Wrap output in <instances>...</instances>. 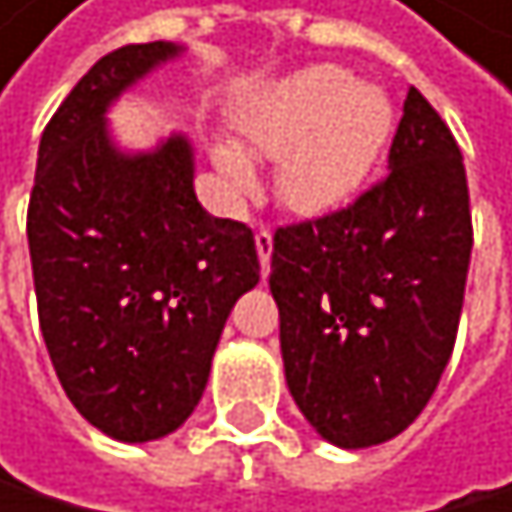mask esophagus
Listing matches in <instances>:
<instances>
[{
  "instance_id": "obj_1",
  "label": "esophagus",
  "mask_w": 512,
  "mask_h": 512,
  "mask_svg": "<svg viewBox=\"0 0 512 512\" xmlns=\"http://www.w3.org/2000/svg\"><path fill=\"white\" fill-rule=\"evenodd\" d=\"M254 245H258V258H261V267H264V276L270 273V254H273V233L270 230H258L254 236Z\"/></svg>"
}]
</instances>
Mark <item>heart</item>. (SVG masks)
<instances>
[{
    "label": "heart",
    "instance_id": "b5f03b06",
    "mask_svg": "<svg viewBox=\"0 0 512 512\" xmlns=\"http://www.w3.org/2000/svg\"><path fill=\"white\" fill-rule=\"evenodd\" d=\"M236 141L208 147L224 193L236 202L261 190L254 162H276L288 211L319 218L344 208L378 168L390 134V97L341 67H307L264 85L236 110Z\"/></svg>",
    "mask_w": 512,
    "mask_h": 512
}]
</instances>
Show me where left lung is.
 Instances as JSON below:
<instances>
[{
    "label": "left lung",
    "mask_w": 512,
    "mask_h": 512,
    "mask_svg": "<svg viewBox=\"0 0 512 512\" xmlns=\"http://www.w3.org/2000/svg\"><path fill=\"white\" fill-rule=\"evenodd\" d=\"M470 248L461 150L408 88L387 178L273 236L285 384L325 442L381 445L424 411L455 350Z\"/></svg>",
    "instance_id": "1"
}]
</instances>
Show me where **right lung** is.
I'll return each mask as SVG.
<instances>
[{
	"label": "right lung",
	"instance_id": "add662e5",
	"mask_svg": "<svg viewBox=\"0 0 512 512\" xmlns=\"http://www.w3.org/2000/svg\"><path fill=\"white\" fill-rule=\"evenodd\" d=\"M184 45L101 57L42 131L27 239L42 338L79 415L153 442L199 405L233 304L261 279L254 233L211 218L184 134L128 153L110 107Z\"/></svg>",
	"mask_w": 512,
	"mask_h": 512
}]
</instances>
